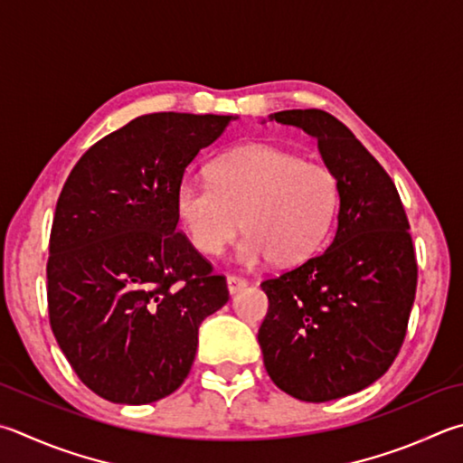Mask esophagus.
Segmentation results:
<instances>
[{
    "instance_id": "34e87169",
    "label": "esophagus",
    "mask_w": 463,
    "mask_h": 463,
    "mask_svg": "<svg viewBox=\"0 0 463 463\" xmlns=\"http://www.w3.org/2000/svg\"><path fill=\"white\" fill-rule=\"evenodd\" d=\"M226 285H229L231 296H234V293H239L247 288V279H242L239 275H229L226 277Z\"/></svg>"
}]
</instances>
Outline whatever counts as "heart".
Returning a JSON list of instances; mask_svg holds the SVG:
<instances>
[{"label":"heart","instance_id":"obj_1","mask_svg":"<svg viewBox=\"0 0 463 463\" xmlns=\"http://www.w3.org/2000/svg\"><path fill=\"white\" fill-rule=\"evenodd\" d=\"M208 182L184 180L175 214L200 253L221 255L241 229L237 257L260 265L298 263L322 247L338 210L330 167L273 146H242L208 165Z\"/></svg>","mask_w":463,"mask_h":463}]
</instances>
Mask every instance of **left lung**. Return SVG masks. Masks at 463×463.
<instances>
[{
	"instance_id": "8db88e82",
	"label": "left lung",
	"mask_w": 463,
	"mask_h": 463,
	"mask_svg": "<svg viewBox=\"0 0 463 463\" xmlns=\"http://www.w3.org/2000/svg\"><path fill=\"white\" fill-rule=\"evenodd\" d=\"M269 121L317 139L338 182V226L324 253L269 277L259 344L271 381L291 397L326 402L358 392L397 358L417 289V259L391 175L346 125L322 109Z\"/></svg>"
}]
</instances>
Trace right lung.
<instances>
[{
  "label": "right lung",
  "mask_w": 463,
  "mask_h": 463,
  "mask_svg": "<svg viewBox=\"0 0 463 463\" xmlns=\"http://www.w3.org/2000/svg\"><path fill=\"white\" fill-rule=\"evenodd\" d=\"M232 115L149 113L87 149L50 231L48 316L92 392L147 405L188 376L203 319L229 301L224 275L178 231L175 190Z\"/></svg>",
  "instance_id": "add662e5"
}]
</instances>
